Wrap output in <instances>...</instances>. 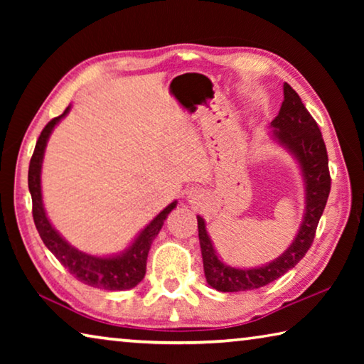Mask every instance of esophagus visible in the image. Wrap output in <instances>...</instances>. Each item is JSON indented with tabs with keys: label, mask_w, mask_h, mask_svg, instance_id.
I'll list each match as a JSON object with an SVG mask.
<instances>
[{
	"label": "esophagus",
	"mask_w": 364,
	"mask_h": 364,
	"mask_svg": "<svg viewBox=\"0 0 364 364\" xmlns=\"http://www.w3.org/2000/svg\"><path fill=\"white\" fill-rule=\"evenodd\" d=\"M188 199H189V202H193V204H196L197 200H200V199H202V194H200V191L193 189V191H191V193L188 194Z\"/></svg>",
	"instance_id": "34e87169"
}]
</instances>
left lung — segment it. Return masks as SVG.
<instances>
[{"mask_svg": "<svg viewBox=\"0 0 364 364\" xmlns=\"http://www.w3.org/2000/svg\"><path fill=\"white\" fill-rule=\"evenodd\" d=\"M271 127L274 128L273 138L297 157L301 167L306 191L304 221L294 242L276 260L260 268L239 269L228 267L220 260L207 234L204 220L197 217L205 279L220 292L252 291V289L263 287L294 268L311 247L319 218L328 202L331 175L324 139L318 123L308 112L291 85L284 83V101L281 104L278 117L271 122Z\"/></svg>", "mask_w": 364, "mask_h": 364, "instance_id": "1", "label": "left lung"}]
</instances>
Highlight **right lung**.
Listing matches in <instances>:
<instances>
[{
	"mask_svg": "<svg viewBox=\"0 0 364 364\" xmlns=\"http://www.w3.org/2000/svg\"><path fill=\"white\" fill-rule=\"evenodd\" d=\"M70 107L64 110L63 115L56 117L48 125L43 128L38 141H36L33 156L30 159L28 167V189L32 194V213L36 230L40 232L41 241L45 242L46 247L53 252V255L58 258L60 264H64L70 274L91 287L104 289V291H125V289H132L143 281L146 274V260L147 254H149L151 244L159 231L162 230L165 218L168 213L176 207V202H171L168 207H165L156 218H154L149 225H147L139 236L134 239V242L128 247L123 254L115 257H95L83 254L60 236V234L54 230L53 225L49 223L46 217L45 207H43L41 199V162L43 154H45V147L48 143L49 134H51L53 128L58 125V122L69 112Z\"/></svg>",
	"mask_w": 364,
	"mask_h": 364,
	"instance_id": "right-lung-1",
	"label": "right lung"
}]
</instances>
